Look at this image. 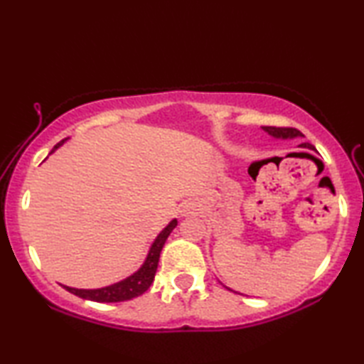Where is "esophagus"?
Listing matches in <instances>:
<instances>
[{
    "label": "esophagus",
    "mask_w": 364,
    "mask_h": 364,
    "mask_svg": "<svg viewBox=\"0 0 364 364\" xmlns=\"http://www.w3.org/2000/svg\"><path fill=\"white\" fill-rule=\"evenodd\" d=\"M189 213H191V208H189L188 205H184V207L181 208V215H183V217H188Z\"/></svg>",
    "instance_id": "1"
}]
</instances>
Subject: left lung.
Segmentation results:
<instances>
[{"label":"left lung","mask_w":364,"mask_h":364,"mask_svg":"<svg viewBox=\"0 0 364 364\" xmlns=\"http://www.w3.org/2000/svg\"><path fill=\"white\" fill-rule=\"evenodd\" d=\"M263 130L267 132L268 134L274 138H282V139H287V138H297L301 136V133L299 130H295V128H278V127H263ZM301 147H308V149L315 151V146H311L310 143H301Z\"/></svg>","instance_id":"left-lung-1"}]
</instances>
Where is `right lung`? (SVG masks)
I'll return each instance as SVG.
<instances>
[{"label": "right lung", "mask_w": 364, "mask_h": 364, "mask_svg": "<svg viewBox=\"0 0 364 364\" xmlns=\"http://www.w3.org/2000/svg\"><path fill=\"white\" fill-rule=\"evenodd\" d=\"M65 141L67 138L54 146L53 152L59 149ZM176 225L178 221L175 218L171 220L162 231H160V234L156 237V241H154L151 245L149 254H147L144 263L141 264V268L136 271V273L128 276L127 279L115 282V284H110L106 287H101V289H75L69 286H63V287L73 295H78V297L86 299V300L100 301V304H112V301H125V300H132L134 297H139L141 294H144L147 289L151 287L154 276H156V271H157L160 252H162L165 241H167V237L170 236V232L175 230Z\"/></svg>", "instance_id": "1"}]
</instances>
